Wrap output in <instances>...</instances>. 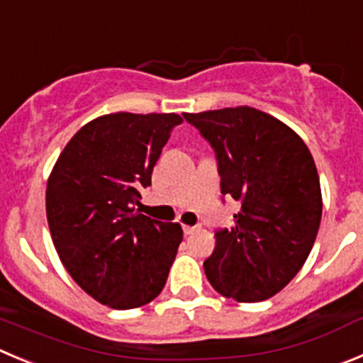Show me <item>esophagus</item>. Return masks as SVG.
Returning <instances> with one entry per match:
<instances>
[{"mask_svg":"<svg viewBox=\"0 0 363 363\" xmlns=\"http://www.w3.org/2000/svg\"><path fill=\"white\" fill-rule=\"evenodd\" d=\"M182 231L184 235H193L195 231H199V225H182Z\"/></svg>","mask_w":363,"mask_h":363,"instance_id":"obj_1","label":"esophagus"}]
</instances>
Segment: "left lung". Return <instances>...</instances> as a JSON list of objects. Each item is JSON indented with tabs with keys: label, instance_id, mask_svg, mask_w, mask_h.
Returning <instances> with one entry per match:
<instances>
[{
	"label": "left lung",
	"instance_id": "1",
	"mask_svg": "<svg viewBox=\"0 0 363 363\" xmlns=\"http://www.w3.org/2000/svg\"><path fill=\"white\" fill-rule=\"evenodd\" d=\"M215 150L220 191L242 204L204 262L213 289L238 303L276 296L306 262L323 216L313 157L299 135L252 107L182 114Z\"/></svg>",
	"mask_w": 363,
	"mask_h": 363
}]
</instances>
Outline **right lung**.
I'll return each instance as SVG.
<instances>
[{
  "mask_svg": "<svg viewBox=\"0 0 363 363\" xmlns=\"http://www.w3.org/2000/svg\"><path fill=\"white\" fill-rule=\"evenodd\" d=\"M179 114H105L84 125L57 159L46 216L59 258L80 289L114 310L161 294L182 242L179 223L135 211L141 188Z\"/></svg>",
  "mask_w": 363,
  "mask_h": 363,
  "instance_id": "1",
  "label": "right lung"
}]
</instances>
